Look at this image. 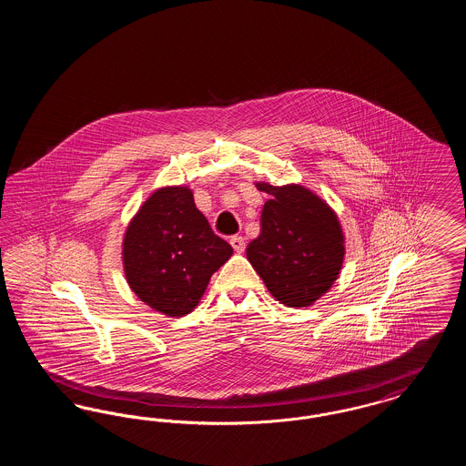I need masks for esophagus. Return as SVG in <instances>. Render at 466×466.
<instances>
[{
  "label": "esophagus",
  "mask_w": 466,
  "mask_h": 466,
  "mask_svg": "<svg viewBox=\"0 0 466 466\" xmlns=\"http://www.w3.org/2000/svg\"><path fill=\"white\" fill-rule=\"evenodd\" d=\"M230 244H232V248H234L238 253H243L244 248H246L243 236H232V238H230Z\"/></svg>",
  "instance_id": "34e87169"
}]
</instances>
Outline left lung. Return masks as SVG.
I'll return each mask as SVG.
<instances>
[{"label": "left lung", "instance_id": "8db88e82", "mask_svg": "<svg viewBox=\"0 0 466 466\" xmlns=\"http://www.w3.org/2000/svg\"><path fill=\"white\" fill-rule=\"evenodd\" d=\"M257 188L270 199L246 257L281 304L310 306L330 289L342 267L344 236L337 215L300 185L257 183Z\"/></svg>", "mask_w": 466, "mask_h": 466}]
</instances>
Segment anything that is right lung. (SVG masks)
<instances>
[{
	"instance_id": "1",
	"label": "right lung",
	"mask_w": 466,
	"mask_h": 466,
	"mask_svg": "<svg viewBox=\"0 0 466 466\" xmlns=\"http://www.w3.org/2000/svg\"><path fill=\"white\" fill-rule=\"evenodd\" d=\"M122 255L134 293L152 309L183 316L199 304L232 246L213 232L190 188L166 187L129 223Z\"/></svg>"
}]
</instances>
